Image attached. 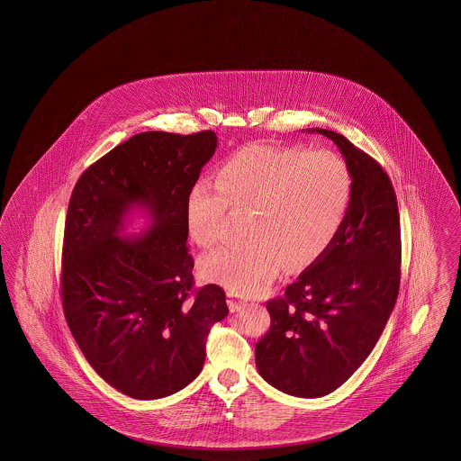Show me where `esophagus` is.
<instances>
[{
	"label": "esophagus",
	"mask_w": 461,
	"mask_h": 461,
	"mask_svg": "<svg viewBox=\"0 0 461 461\" xmlns=\"http://www.w3.org/2000/svg\"><path fill=\"white\" fill-rule=\"evenodd\" d=\"M228 306H230L231 312H240L241 309L247 307V303L241 297H238L237 294L230 293L228 294Z\"/></svg>",
	"instance_id": "34e87169"
}]
</instances>
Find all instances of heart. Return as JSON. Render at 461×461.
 I'll return each mask as SVG.
<instances>
[{"instance_id": "obj_1", "label": "heart", "mask_w": 461, "mask_h": 461, "mask_svg": "<svg viewBox=\"0 0 461 461\" xmlns=\"http://www.w3.org/2000/svg\"><path fill=\"white\" fill-rule=\"evenodd\" d=\"M353 174L331 150L251 143L230 155L216 185L197 181L185 199V228L201 247L214 245L228 206L253 210L251 241L210 253L203 276L231 294L257 295L285 264L299 270L330 249L348 216Z\"/></svg>"}]
</instances>
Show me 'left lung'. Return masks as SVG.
<instances>
[{
    "label": "left lung",
    "mask_w": 461,
    "mask_h": 461,
    "mask_svg": "<svg viewBox=\"0 0 461 461\" xmlns=\"http://www.w3.org/2000/svg\"><path fill=\"white\" fill-rule=\"evenodd\" d=\"M309 131L338 145L353 174V199L330 249L267 303L270 328L255 345V362L272 387L314 399L357 372L391 318L401 284V220L377 160L336 131Z\"/></svg>",
    "instance_id": "left-lung-1"
}]
</instances>
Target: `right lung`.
Here are the masks:
<instances>
[{
	"label": "right lung",
	"instance_id": "1",
	"mask_svg": "<svg viewBox=\"0 0 461 461\" xmlns=\"http://www.w3.org/2000/svg\"><path fill=\"white\" fill-rule=\"evenodd\" d=\"M218 147L214 131H143L76 182L62 247V307L86 360L116 391L152 401L203 370L211 326L228 314L220 285L194 289L185 199ZM135 207L151 226L122 235Z\"/></svg>",
	"mask_w": 461,
	"mask_h": 461
}]
</instances>
